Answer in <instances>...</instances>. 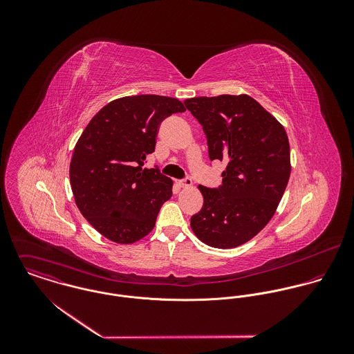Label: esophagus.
I'll return each mask as SVG.
<instances>
[{
  "mask_svg": "<svg viewBox=\"0 0 354 354\" xmlns=\"http://www.w3.org/2000/svg\"><path fill=\"white\" fill-rule=\"evenodd\" d=\"M177 185H178L180 188H189V187H192V180H191V178L178 180V181H177Z\"/></svg>",
  "mask_w": 354,
  "mask_h": 354,
  "instance_id": "1",
  "label": "esophagus"
}]
</instances>
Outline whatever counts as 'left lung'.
Masks as SVG:
<instances>
[{
  "label": "left lung",
  "instance_id": "obj_1",
  "mask_svg": "<svg viewBox=\"0 0 354 354\" xmlns=\"http://www.w3.org/2000/svg\"><path fill=\"white\" fill-rule=\"evenodd\" d=\"M207 138L211 160L227 162L222 184L199 185L204 203L192 215L196 237L212 248H234L271 219L290 177L285 128L248 95L195 97L184 101Z\"/></svg>",
  "mask_w": 354,
  "mask_h": 354
}]
</instances>
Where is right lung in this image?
Returning <instances> with one entry per match:
<instances>
[{
	"instance_id": "obj_1",
	"label": "right lung",
	"mask_w": 354,
	"mask_h": 354,
	"mask_svg": "<svg viewBox=\"0 0 354 354\" xmlns=\"http://www.w3.org/2000/svg\"><path fill=\"white\" fill-rule=\"evenodd\" d=\"M183 111L176 98L125 97L103 106L86 127L71 160V187L83 216L106 239L131 244L155 226L173 181L158 166H143L160 122Z\"/></svg>"
}]
</instances>
